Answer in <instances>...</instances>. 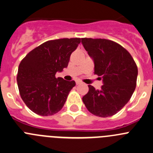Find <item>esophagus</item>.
I'll list each match as a JSON object with an SVG mask.
<instances>
[{
	"instance_id": "1",
	"label": "esophagus",
	"mask_w": 153,
	"mask_h": 153,
	"mask_svg": "<svg viewBox=\"0 0 153 153\" xmlns=\"http://www.w3.org/2000/svg\"><path fill=\"white\" fill-rule=\"evenodd\" d=\"M82 84V82H81V81H76V85H79V84Z\"/></svg>"
}]
</instances>
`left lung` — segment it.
<instances>
[{
    "instance_id": "left-lung-1",
    "label": "left lung",
    "mask_w": 153,
    "mask_h": 153,
    "mask_svg": "<svg viewBox=\"0 0 153 153\" xmlns=\"http://www.w3.org/2000/svg\"><path fill=\"white\" fill-rule=\"evenodd\" d=\"M81 43L93 59L94 73L101 76L104 84L100 90L88 85L89 92L83 97V102L96 116H112L127 104L135 91L136 64L130 53L115 41L84 38Z\"/></svg>"
}]
</instances>
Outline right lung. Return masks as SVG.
Here are the masks:
<instances>
[{"label": "right lung", "instance_id": "1", "mask_svg": "<svg viewBox=\"0 0 153 153\" xmlns=\"http://www.w3.org/2000/svg\"><path fill=\"white\" fill-rule=\"evenodd\" d=\"M81 38L51 40L32 49L18 67L17 82L21 98L29 109L42 116L59 112L65 104L74 81L55 77L67 67Z\"/></svg>", "mask_w": 153, "mask_h": 153}]
</instances>
